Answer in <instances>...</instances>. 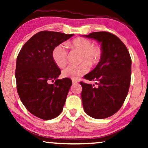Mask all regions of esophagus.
<instances>
[{
	"label": "esophagus",
	"instance_id": "obj_1",
	"mask_svg": "<svg viewBox=\"0 0 148 148\" xmlns=\"http://www.w3.org/2000/svg\"><path fill=\"white\" fill-rule=\"evenodd\" d=\"M77 82H78L77 81V80H72V83H73V84L77 83Z\"/></svg>",
	"mask_w": 148,
	"mask_h": 148
}]
</instances>
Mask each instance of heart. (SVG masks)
Listing matches in <instances>:
<instances>
[{
	"instance_id": "heart-1",
	"label": "heart",
	"mask_w": 148,
	"mask_h": 148,
	"mask_svg": "<svg viewBox=\"0 0 148 148\" xmlns=\"http://www.w3.org/2000/svg\"><path fill=\"white\" fill-rule=\"evenodd\" d=\"M71 49L81 52V64L74 66L71 65L63 70V76L74 80H77L86 74L90 69V64H97L101 58L102 50L97 45H92L91 40L84 38H76L68 43ZM54 62L59 68H64L68 62V47L66 44H60L55 47L52 53Z\"/></svg>"
}]
</instances>
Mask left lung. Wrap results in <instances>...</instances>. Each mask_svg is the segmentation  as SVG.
Masks as SVG:
<instances>
[{
    "mask_svg": "<svg viewBox=\"0 0 148 148\" xmlns=\"http://www.w3.org/2000/svg\"><path fill=\"white\" fill-rule=\"evenodd\" d=\"M86 38L101 45V58L97 66L84 78L95 84L80 82L81 98L86 114L96 119L114 115L127 97L131 76V59L128 49L116 36L108 32H95Z\"/></svg>",
    "mask_w": 148,
    "mask_h": 148,
    "instance_id": "obj_1",
    "label": "left lung"
}]
</instances>
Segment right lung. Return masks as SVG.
<instances>
[{
	"instance_id": "add662e5",
	"label": "right lung",
	"mask_w": 148,
	"mask_h": 148,
	"mask_svg": "<svg viewBox=\"0 0 148 148\" xmlns=\"http://www.w3.org/2000/svg\"><path fill=\"white\" fill-rule=\"evenodd\" d=\"M74 36L42 31L32 36L19 51L16 62L17 90L26 109L39 119L51 120L61 114L72 80L58 79L61 70L54 62L55 47ZM54 84H50V81Z\"/></svg>"
}]
</instances>
